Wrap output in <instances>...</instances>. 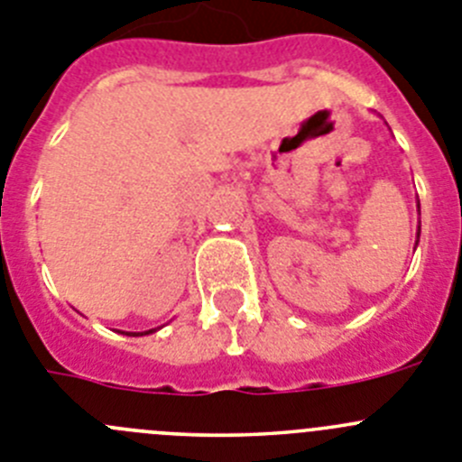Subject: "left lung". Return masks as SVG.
<instances>
[{
	"label": "left lung",
	"mask_w": 462,
	"mask_h": 462,
	"mask_svg": "<svg viewBox=\"0 0 462 462\" xmlns=\"http://www.w3.org/2000/svg\"><path fill=\"white\" fill-rule=\"evenodd\" d=\"M417 210H420V201H417ZM417 243H420V226H417Z\"/></svg>",
	"instance_id": "8db88e82"
}]
</instances>
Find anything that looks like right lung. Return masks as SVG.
Wrapping results in <instances>:
<instances>
[{"label": "right lung", "instance_id": "right-lung-1", "mask_svg": "<svg viewBox=\"0 0 462 462\" xmlns=\"http://www.w3.org/2000/svg\"><path fill=\"white\" fill-rule=\"evenodd\" d=\"M156 328H149V331H125V336H149V333H153Z\"/></svg>", "mask_w": 462, "mask_h": 462}]
</instances>
